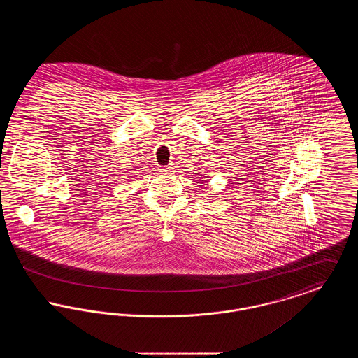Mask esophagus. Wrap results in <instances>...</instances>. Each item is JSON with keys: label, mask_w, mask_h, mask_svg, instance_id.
Instances as JSON below:
<instances>
[{"label": "esophagus", "mask_w": 358, "mask_h": 358, "mask_svg": "<svg viewBox=\"0 0 358 358\" xmlns=\"http://www.w3.org/2000/svg\"><path fill=\"white\" fill-rule=\"evenodd\" d=\"M162 171H171V166H162Z\"/></svg>", "instance_id": "34e87169"}]
</instances>
